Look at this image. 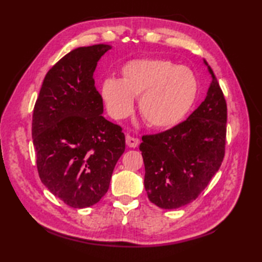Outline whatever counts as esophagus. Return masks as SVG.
<instances>
[{
  "mask_svg": "<svg viewBox=\"0 0 262 262\" xmlns=\"http://www.w3.org/2000/svg\"><path fill=\"white\" fill-rule=\"evenodd\" d=\"M126 144L127 146L135 148L138 146V144H140V140H138L137 137H133L130 135H126Z\"/></svg>",
  "mask_w": 262,
  "mask_h": 262,
  "instance_id": "34e87169",
  "label": "esophagus"
}]
</instances>
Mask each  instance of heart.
I'll list each match as a JSON object with an SVG mask.
<instances>
[{
  "label": "heart",
  "instance_id": "obj_1",
  "mask_svg": "<svg viewBox=\"0 0 262 262\" xmlns=\"http://www.w3.org/2000/svg\"><path fill=\"white\" fill-rule=\"evenodd\" d=\"M121 80H104L101 96L108 113L122 119L133 109V97H138L142 118L153 128L176 126L187 115L196 99L197 82L185 66L163 59H136L121 70Z\"/></svg>",
  "mask_w": 262,
  "mask_h": 262
}]
</instances>
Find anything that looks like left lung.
Wrapping results in <instances>:
<instances>
[{
    "label": "left lung",
    "mask_w": 262,
    "mask_h": 262,
    "mask_svg": "<svg viewBox=\"0 0 262 262\" xmlns=\"http://www.w3.org/2000/svg\"><path fill=\"white\" fill-rule=\"evenodd\" d=\"M204 64L211 84L202 104L177 126L142 137L144 186L148 199L164 209L179 208L197 199L225 155L226 100L206 59Z\"/></svg>",
    "instance_id": "8db88e82"
}]
</instances>
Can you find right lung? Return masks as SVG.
Masks as SVG:
<instances>
[{
	"instance_id": "1",
	"label": "right lung",
	"mask_w": 262,
	"mask_h": 262,
	"mask_svg": "<svg viewBox=\"0 0 262 262\" xmlns=\"http://www.w3.org/2000/svg\"><path fill=\"white\" fill-rule=\"evenodd\" d=\"M109 45L79 47L47 72L32 114L39 178L73 208L97 204L108 191L125 151L119 125L107 120L93 72Z\"/></svg>"
}]
</instances>
